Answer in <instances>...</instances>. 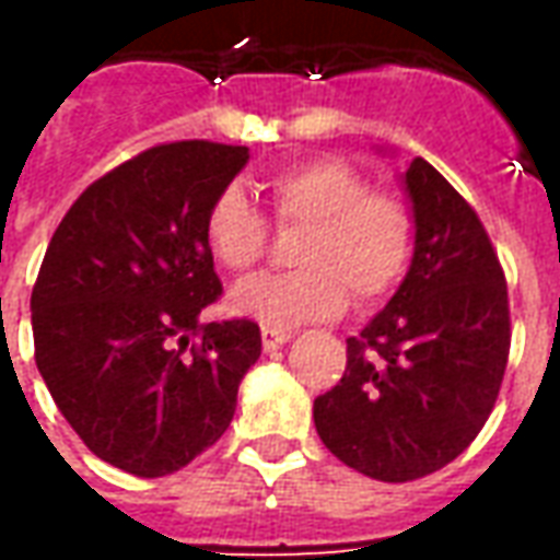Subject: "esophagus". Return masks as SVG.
Instances as JSON below:
<instances>
[{
    "instance_id": "1",
    "label": "esophagus",
    "mask_w": 560,
    "mask_h": 560,
    "mask_svg": "<svg viewBox=\"0 0 560 560\" xmlns=\"http://www.w3.org/2000/svg\"><path fill=\"white\" fill-rule=\"evenodd\" d=\"M293 339L291 329H276V327H264L260 329V341H264V348L272 351V348H281V345H288Z\"/></svg>"
}]
</instances>
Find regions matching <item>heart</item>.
Returning a JSON list of instances; mask_svg holds the SVG:
<instances>
[{
    "instance_id": "obj_1",
    "label": "heart",
    "mask_w": 560,
    "mask_h": 560,
    "mask_svg": "<svg viewBox=\"0 0 560 560\" xmlns=\"http://www.w3.org/2000/svg\"><path fill=\"white\" fill-rule=\"evenodd\" d=\"M269 203L279 224L308 228L296 272L260 276L233 288L231 312L264 327H296L345 312L348 296L375 303L408 272L413 219L389 191H372L351 164L312 159L272 173ZM207 245L231 272H252L267 252V221L243 191L224 188L207 212Z\"/></svg>"
}]
</instances>
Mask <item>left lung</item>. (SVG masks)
I'll return each mask as SVG.
<instances>
[{
	"instance_id": "left-lung-1",
	"label": "left lung",
	"mask_w": 560,
	"mask_h": 560,
	"mask_svg": "<svg viewBox=\"0 0 560 560\" xmlns=\"http://www.w3.org/2000/svg\"><path fill=\"white\" fill-rule=\"evenodd\" d=\"M408 276L360 336L348 369L315 399L329 453L372 480L408 482L444 468L480 434L510 353V303L492 240L465 197L413 159Z\"/></svg>"
}]
</instances>
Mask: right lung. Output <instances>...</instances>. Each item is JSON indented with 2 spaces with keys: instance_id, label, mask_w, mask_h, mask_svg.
I'll return each instance as SVG.
<instances>
[{
  "instance_id": "obj_1",
  "label": "right lung",
  "mask_w": 560,
  "mask_h": 560,
  "mask_svg": "<svg viewBox=\"0 0 560 560\" xmlns=\"http://www.w3.org/2000/svg\"><path fill=\"white\" fill-rule=\"evenodd\" d=\"M248 149L176 140L140 152L59 221L32 288L35 363L71 429L135 477L185 468L228 432L260 327L200 324L221 296L207 212Z\"/></svg>"
}]
</instances>
